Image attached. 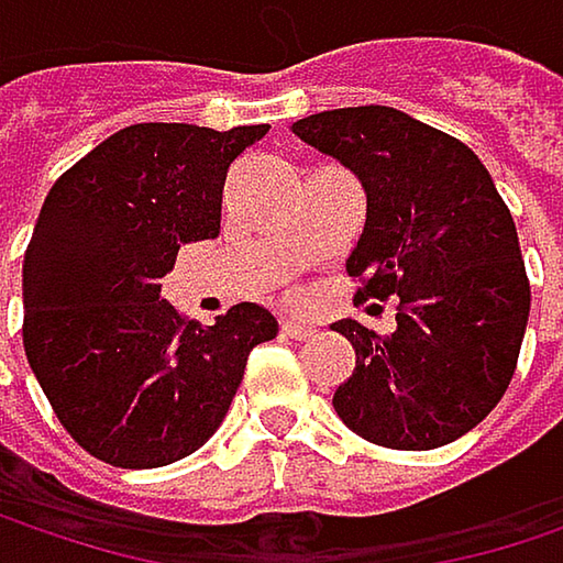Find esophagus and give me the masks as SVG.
Segmentation results:
<instances>
[{
    "instance_id": "obj_1",
    "label": "esophagus",
    "mask_w": 563,
    "mask_h": 563,
    "mask_svg": "<svg viewBox=\"0 0 563 563\" xmlns=\"http://www.w3.org/2000/svg\"><path fill=\"white\" fill-rule=\"evenodd\" d=\"M283 335L302 342V339H312L316 335V325L309 319H283Z\"/></svg>"
}]
</instances>
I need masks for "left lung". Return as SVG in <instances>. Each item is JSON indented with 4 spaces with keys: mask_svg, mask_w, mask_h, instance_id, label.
I'll return each instance as SVG.
<instances>
[{
    "mask_svg": "<svg viewBox=\"0 0 563 563\" xmlns=\"http://www.w3.org/2000/svg\"><path fill=\"white\" fill-rule=\"evenodd\" d=\"M292 133L365 188V231L345 261L358 299L400 296L388 339L355 319L332 322L355 349L335 413L378 446L453 443L503 400L531 309L493 175L470 146L394 107L312 113Z\"/></svg>",
    "mask_w": 563,
    "mask_h": 563,
    "instance_id": "left-lung-1",
    "label": "left lung"
}]
</instances>
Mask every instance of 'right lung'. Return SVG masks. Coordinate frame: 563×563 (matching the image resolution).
<instances>
[{
  "label": "right lung",
  "instance_id": "add662e5",
  "mask_svg": "<svg viewBox=\"0 0 563 563\" xmlns=\"http://www.w3.org/2000/svg\"><path fill=\"white\" fill-rule=\"evenodd\" d=\"M267 130L136 123L52 185L22 264V335L57 420L90 456L153 470L195 453L251 349L280 332L257 302L198 325L159 296L178 247L218 238L228 169Z\"/></svg>",
  "mask_w": 563,
  "mask_h": 563
}]
</instances>
